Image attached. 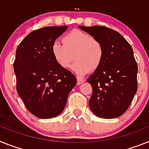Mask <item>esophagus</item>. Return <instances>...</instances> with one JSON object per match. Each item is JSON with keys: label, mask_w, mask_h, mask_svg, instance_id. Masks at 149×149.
I'll return each instance as SVG.
<instances>
[{"label": "esophagus", "mask_w": 149, "mask_h": 149, "mask_svg": "<svg viewBox=\"0 0 149 149\" xmlns=\"http://www.w3.org/2000/svg\"><path fill=\"white\" fill-rule=\"evenodd\" d=\"M77 85H80V84H82L84 82V79H81L79 77H77Z\"/></svg>", "instance_id": "1"}]
</instances>
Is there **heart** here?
I'll return each mask as SVG.
<instances>
[{
	"instance_id": "b5f03b06",
	"label": "heart",
	"mask_w": 149,
	"mask_h": 149,
	"mask_svg": "<svg viewBox=\"0 0 149 149\" xmlns=\"http://www.w3.org/2000/svg\"><path fill=\"white\" fill-rule=\"evenodd\" d=\"M62 42L55 41L51 48L53 58L61 67H70L74 59L73 55L76 62L73 70L79 76H84L91 70H95L100 67L104 56L103 45L88 33L73 30L63 37Z\"/></svg>"
}]
</instances>
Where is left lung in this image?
<instances>
[{"mask_svg":"<svg viewBox=\"0 0 149 149\" xmlns=\"http://www.w3.org/2000/svg\"><path fill=\"white\" fill-rule=\"evenodd\" d=\"M101 42V65L89 76L92 87L89 107L102 118H115L128 109L137 91L138 67L129 42L118 32L103 26H79Z\"/></svg>","mask_w":149,"mask_h":149,"instance_id":"8db88e82","label":"left lung"}]
</instances>
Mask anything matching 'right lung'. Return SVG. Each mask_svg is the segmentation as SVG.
<instances>
[{"label":"right lung","mask_w":149,"mask_h":149,"mask_svg":"<svg viewBox=\"0 0 149 149\" xmlns=\"http://www.w3.org/2000/svg\"><path fill=\"white\" fill-rule=\"evenodd\" d=\"M67 28L49 26L35 30L16 49L13 63L16 91L27 109L40 118L61 113L76 84L74 75L57 64L51 52L53 42Z\"/></svg>","instance_id":"1"}]
</instances>
